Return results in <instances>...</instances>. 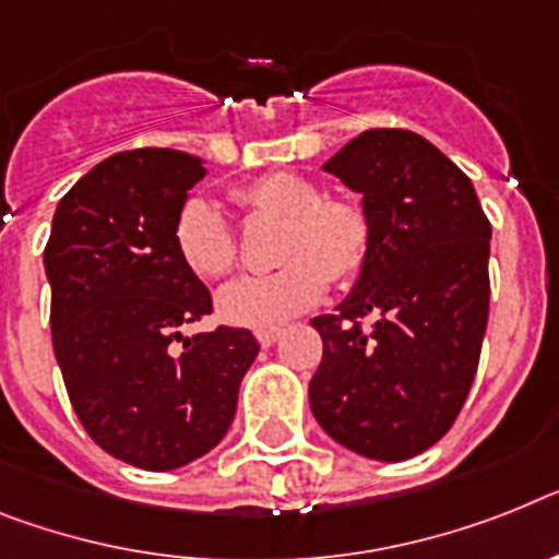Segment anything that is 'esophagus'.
<instances>
[{
  "instance_id": "obj_1",
  "label": "esophagus",
  "mask_w": 559,
  "mask_h": 559,
  "mask_svg": "<svg viewBox=\"0 0 559 559\" xmlns=\"http://www.w3.org/2000/svg\"><path fill=\"white\" fill-rule=\"evenodd\" d=\"M278 335H281V330H258L255 332L258 344L264 346V349H270V346L275 344V341H278Z\"/></svg>"
}]
</instances>
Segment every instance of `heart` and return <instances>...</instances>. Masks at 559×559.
<instances>
[{
	"label": "heart",
	"instance_id": "obj_1",
	"mask_svg": "<svg viewBox=\"0 0 559 559\" xmlns=\"http://www.w3.org/2000/svg\"><path fill=\"white\" fill-rule=\"evenodd\" d=\"M236 199L264 218L287 222L278 272L233 281L218 295V316L233 326L275 330L301 316L330 289L360 278L372 255V218L358 201L330 199L321 185L298 173H266L241 187ZM181 264L204 281H218L238 264L233 227L215 204L190 199L173 227Z\"/></svg>",
	"mask_w": 559,
	"mask_h": 559
}]
</instances>
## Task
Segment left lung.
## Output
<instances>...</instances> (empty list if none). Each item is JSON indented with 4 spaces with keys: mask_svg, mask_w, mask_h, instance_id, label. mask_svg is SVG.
Segmentation results:
<instances>
[{
    "mask_svg": "<svg viewBox=\"0 0 559 559\" xmlns=\"http://www.w3.org/2000/svg\"><path fill=\"white\" fill-rule=\"evenodd\" d=\"M323 170L364 195L372 255L335 316L309 406L341 447L397 463L461 415L489 321V238L466 173L412 130H367Z\"/></svg>",
    "mask_w": 559,
    "mask_h": 559,
    "instance_id": "obj_1",
    "label": "left lung"
}]
</instances>
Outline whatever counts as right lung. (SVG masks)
<instances>
[{"instance_id": "right-lung-1", "label": "right lung", "mask_w": 559, "mask_h": 559, "mask_svg": "<svg viewBox=\"0 0 559 559\" xmlns=\"http://www.w3.org/2000/svg\"><path fill=\"white\" fill-rule=\"evenodd\" d=\"M201 176L204 162L181 150L116 153L59 201L45 247L53 352L73 412L107 454L150 472L185 466L227 435L258 355L252 332L236 326L181 337L213 312L173 241Z\"/></svg>"}]
</instances>
